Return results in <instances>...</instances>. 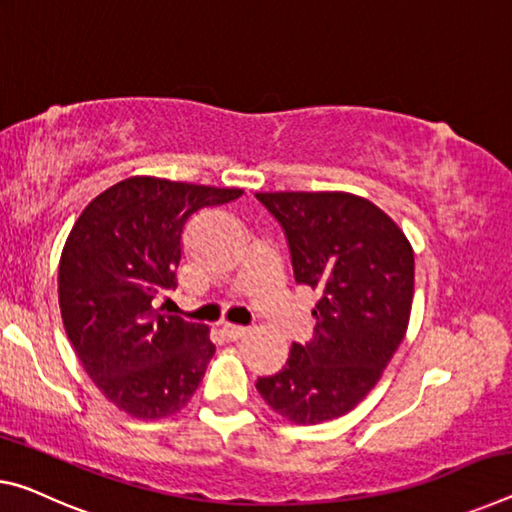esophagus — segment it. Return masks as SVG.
<instances>
[{"label":"esophagus","mask_w":512,"mask_h":512,"mask_svg":"<svg viewBox=\"0 0 512 512\" xmlns=\"http://www.w3.org/2000/svg\"><path fill=\"white\" fill-rule=\"evenodd\" d=\"M221 332H223V337H225V339H230V342H239V339H243V337L248 335V328L230 326V323H227V326H223V328H221Z\"/></svg>","instance_id":"1"}]
</instances>
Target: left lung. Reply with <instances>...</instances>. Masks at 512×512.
Listing matches in <instances>:
<instances>
[{
  "label": "left lung",
  "mask_w": 512,
  "mask_h": 512,
  "mask_svg": "<svg viewBox=\"0 0 512 512\" xmlns=\"http://www.w3.org/2000/svg\"><path fill=\"white\" fill-rule=\"evenodd\" d=\"M282 225L298 285L319 294L312 342L294 344L257 392L294 424L351 412L408 330L415 255L403 230L367 198L344 191L255 193Z\"/></svg>",
  "instance_id": "8db88e82"
}]
</instances>
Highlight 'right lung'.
<instances>
[{
	"instance_id": "1",
	"label": "right lung",
	"mask_w": 512,
	"mask_h": 512,
	"mask_svg": "<svg viewBox=\"0 0 512 512\" xmlns=\"http://www.w3.org/2000/svg\"><path fill=\"white\" fill-rule=\"evenodd\" d=\"M241 193L136 175L93 198L72 225L59 264L63 326L81 367L129 417L175 415L205 376L216 351L209 328L154 305L177 287L191 214Z\"/></svg>"
}]
</instances>
